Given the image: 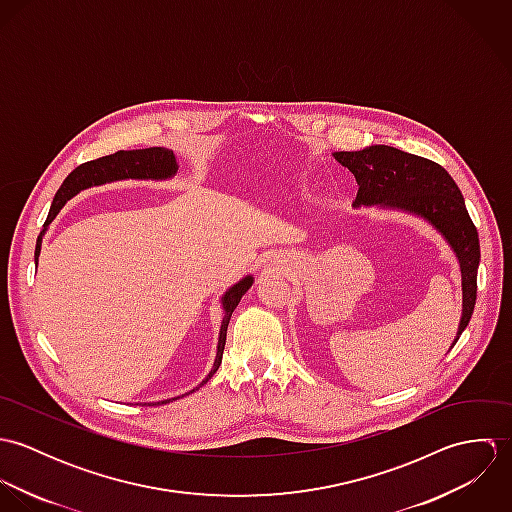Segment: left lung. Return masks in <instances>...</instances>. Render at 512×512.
Listing matches in <instances>:
<instances>
[{
    "instance_id": "left-lung-1",
    "label": "left lung",
    "mask_w": 512,
    "mask_h": 512,
    "mask_svg": "<svg viewBox=\"0 0 512 512\" xmlns=\"http://www.w3.org/2000/svg\"><path fill=\"white\" fill-rule=\"evenodd\" d=\"M333 157L357 179L359 193L355 207H382L416 215L430 222L455 252L463 290L455 345L475 309L477 268L481 260L479 234L465 209L459 187L436 161L396 147L368 146L361 151H335Z\"/></svg>"
}]
</instances>
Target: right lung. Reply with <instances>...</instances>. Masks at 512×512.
<instances>
[{
    "instance_id": "obj_1",
    "label": "right lung",
    "mask_w": 512,
    "mask_h": 512,
    "mask_svg": "<svg viewBox=\"0 0 512 512\" xmlns=\"http://www.w3.org/2000/svg\"><path fill=\"white\" fill-rule=\"evenodd\" d=\"M177 159L175 153L171 149L165 147H147V149H130V151H116L112 155L94 159V161H86L82 165H78L73 173L65 179V183L61 185V189L57 191L49 217L45 220V228L37 238V246H35V264L39 260L41 254V240L43 234L47 230V226L55 220V217L61 213V209L67 205L69 199H73L74 195L82 189L94 187V185H104L110 181H122V179H153V181H161V179H171L177 173ZM254 284L252 276L242 278L238 284H234L232 288H228L220 303H222V323H220L219 345H217V357H215V365L211 368V372L205 376V380L197 386L201 388L203 384L209 382V378L219 370L222 363V351H224V343H226V329H228V321L232 317V311L236 309V305L240 303L242 295L250 290V286ZM197 388H193L191 392H195ZM179 398V396H177ZM171 398V400H177ZM169 400L157 402V404H167Z\"/></svg>"
}]
</instances>
